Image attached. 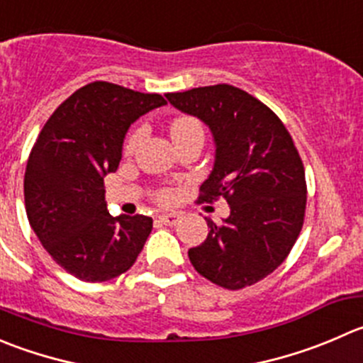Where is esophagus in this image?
Here are the masks:
<instances>
[{
	"mask_svg": "<svg viewBox=\"0 0 363 363\" xmlns=\"http://www.w3.org/2000/svg\"><path fill=\"white\" fill-rule=\"evenodd\" d=\"M179 220H181V216L175 213H164V214H160V216H157V221L163 225H168V227H174V225H177Z\"/></svg>",
	"mask_w": 363,
	"mask_h": 363,
	"instance_id": "34e87169",
	"label": "esophagus"
}]
</instances>
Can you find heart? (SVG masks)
Returning a JSON list of instances; mask_svg holds the SVG:
<instances>
[{"label": "heart", "instance_id": "1", "mask_svg": "<svg viewBox=\"0 0 363 363\" xmlns=\"http://www.w3.org/2000/svg\"><path fill=\"white\" fill-rule=\"evenodd\" d=\"M191 133H202V128H200L199 122H196L195 118H191V117L177 118V121H175L174 124H172V128H170L172 140L179 138V136L191 135ZM140 138H142V131H135V133H133V135L129 136L128 143H125V150H128V152H131V150L136 147V143L140 142ZM161 199H163V200L170 199V191H163V193H161Z\"/></svg>", "mask_w": 363, "mask_h": 363}]
</instances>
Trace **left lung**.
Wrapping results in <instances>:
<instances>
[{"instance_id": "obj_1", "label": "left lung", "mask_w": 363, "mask_h": 363, "mask_svg": "<svg viewBox=\"0 0 363 363\" xmlns=\"http://www.w3.org/2000/svg\"><path fill=\"white\" fill-rule=\"evenodd\" d=\"M167 99L213 135L214 164L199 200L223 196L230 207L221 223L207 220L209 234L189 248V260L225 289L252 286L286 260L303 227L307 184L293 138L266 104L232 84L191 88Z\"/></svg>"}]
</instances>
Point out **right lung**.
I'll return each instance as SVG.
<instances>
[{"instance_id": "add662e5", "label": "right lung", "mask_w": 363, "mask_h": 363, "mask_svg": "<svg viewBox=\"0 0 363 363\" xmlns=\"http://www.w3.org/2000/svg\"><path fill=\"white\" fill-rule=\"evenodd\" d=\"M164 104L160 94L94 81L63 101L42 128L24 174L26 214L52 260L76 279H115L142 252L152 218L111 216L104 177L118 168L133 122Z\"/></svg>"}]
</instances>
